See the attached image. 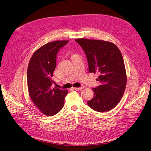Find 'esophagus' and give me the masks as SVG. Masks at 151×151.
Instances as JSON below:
<instances>
[{"label":"esophagus","mask_w":151,"mask_h":151,"mask_svg":"<svg viewBox=\"0 0 151 151\" xmlns=\"http://www.w3.org/2000/svg\"><path fill=\"white\" fill-rule=\"evenodd\" d=\"M83 87H75V88H74V90H82V89H83Z\"/></svg>","instance_id":"esophagus-1"}]
</instances>
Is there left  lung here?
Masks as SVG:
<instances>
[{"mask_svg": "<svg viewBox=\"0 0 151 151\" xmlns=\"http://www.w3.org/2000/svg\"><path fill=\"white\" fill-rule=\"evenodd\" d=\"M76 41L86 53L90 73L99 74L97 81L101 84L92 88L93 98L87 104L96 111H110L122 98L127 82L122 53L109 41L86 38Z\"/></svg>", "mask_w": 151, "mask_h": 151, "instance_id": "left-lung-1", "label": "left lung"}]
</instances>
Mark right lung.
Returning a JSON list of instances; mask_svg holds the SVG:
<instances>
[{
  "label": "right lung",
  "instance_id": "obj_1",
  "mask_svg": "<svg viewBox=\"0 0 151 151\" xmlns=\"http://www.w3.org/2000/svg\"><path fill=\"white\" fill-rule=\"evenodd\" d=\"M68 40L54 41L42 46L32 56L28 65L27 84L29 95L33 104L48 116L61 110L68 91L51 88L59 50Z\"/></svg>",
  "mask_w": 151,
  "mask_h": 151
}]
</instances>
